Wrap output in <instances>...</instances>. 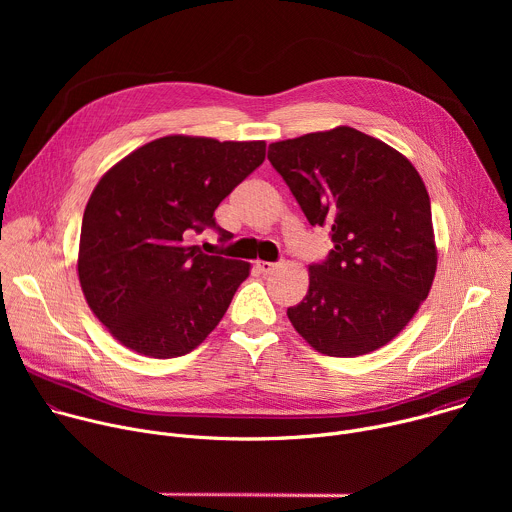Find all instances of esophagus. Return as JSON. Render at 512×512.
Instances as JSON below:
<instances>
[{"instance_id":"esophagus-1","label":"esophagus","mask_w":512,"mask_h":512,"mask_svg":"<svg viewBox=\"0 0 512 512\" xmlns=\"http://www.w3.org/2000/svg\"><path fill=\"white\" fill-rule=\"evenodd\" d=\"M257 269L263 275H269L273 269H277V263H269V261H257Z\"/></svg>"}]
</instances>
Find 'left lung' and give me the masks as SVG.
Here are the masks:
<instances>
[{"label": "left lung", "instance_id": "8db88e82", "mask_svg": "<svg viewBox=\"0 0 512 512\" xmlns=\"http://www.w3.org/2000/svg\"><path fill=\"white\" fill-rule=\"evenodd\" d=\"M267 158L310 225L330 227L334 243L326 261L310 265L306 298L287 308L291 326L326 356L385 346L411 322L437 269L419 172L348 125L269 143Z\"/></svg>", "mask_w": 512, "mask_h": 512}]
</instances>
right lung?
Instances as JSON below:
<instances>
[{
  "instance_id": "obj_1",
  "label": "right lung",
  "mask_w": 512,
  "mask_h": 512,
  "mask_svg": "<svg viewBox=\"0 0 512 512\" xmlns=\"http://www.w3.org/2000/svg\"><path fill=\"white\" fill-rule=\"evenodd\" d=\"M263 160L265 141L166 135L103 174L83 214L77 273L115 340L176 358L223 320L251 263L204 255L188 239L218 229L216 206Z\"/></svg>"
}]
</instances>
